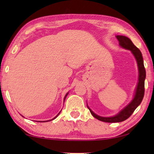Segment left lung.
<instances>
[{
	"instance_id": "left-lung-1",
	"label": "left lung",
	"mask_w": 154,
	"mask_h": 154,
	"mask_svg": "<svg viewBox=\"0 0 154 154\" xmlns=\"http://www.w3.org/2000/svg\"><path fill=\"white\" fill-rule=\"evenodd\" d=\"M116 38L119 41L120 46L126 50H130L135 57L139 70V81L133 100L130 102L129 104L127 105L125 108L122 109L118 114L114 116H100L95 114L88 106L90 113L94 118L101 121L106 122V123H119V122L124 121L126 119H128L132 114V113L137 109V107L141 104L144 95V81L146 79V70H145L144 66V61H143L142 52L134 45L131 40L125 35H116Z\"/></svg>"
}]
</instances>
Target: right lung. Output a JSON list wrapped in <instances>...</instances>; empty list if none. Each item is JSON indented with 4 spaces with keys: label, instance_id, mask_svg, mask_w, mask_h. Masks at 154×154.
Returning a JSON list of instances; mask_svg holds the SVG:
<instances>
[{
    "label": "right lung",
    "instance_id": "obj_1",
    "mask_svg": "<svg viewBox=\"0 0 154 154\" xmlns=\"http://www.w3.org/2000/svg\"><path fill=\"white\" fill-rule=\"evenodd\" d=\"M67 94H68V93H67V94H66V95H65V97H64V100H65V99H66V97ZM60 112H61V111H60ZM60 113H58V114H57V116H55V117H54L53 119H52V120H54V119H56V118L58 116V115H59V114H60ZM52 120H50V121H52ZM47 121H39V122H47Z\"/></svg>",
    "mask_w": 154,
    "mask_h": 154
}]
</instances>
